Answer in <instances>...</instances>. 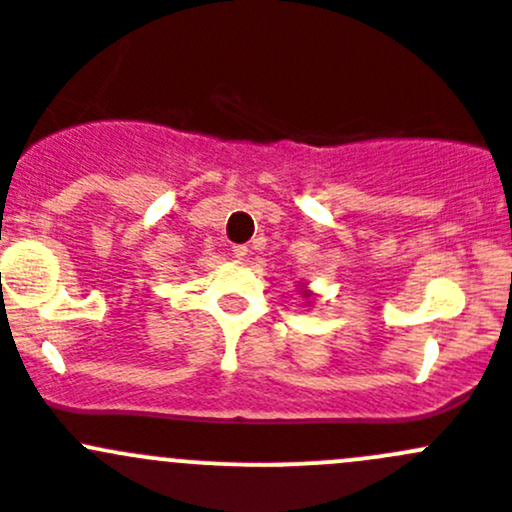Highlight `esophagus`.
Masks as SVG:
<instances>
[{
  "mask_svg": "<svg viewBox=\"0 0 512 512\" xmlns=\"http://www.w3.org/2000/svg\"><path fill=\"white\" fill-rule=\"evenodd\" d=\"M245 255H247V247L245 245H234L232 247V257H234V260H245Z\"/></svg>",
  "mask_w": 512,
  "mask_h": 512,
  "instance_id": "esophagus-1",
  "label": "esophagus"
}]
</instances>
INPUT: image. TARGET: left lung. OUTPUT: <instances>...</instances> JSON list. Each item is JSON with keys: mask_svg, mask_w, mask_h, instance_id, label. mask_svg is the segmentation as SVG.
I'll use <instances>...</instances> for the list:
<instances>
[{"mask_svg": "<svg viewBox=\"0 0 512 512\" xmlns=\"http://www.w3.org/2000/svg\"><path fill=\"white\" fill-rule=\"evenodd\" d=\"M300 293H303L305 298H310V295H313V293H310V290H300Z\"/></svg>", "mask_w": 512, "mask_h": 512, "instance_id": "obj_1", "label": "left lung"}]
</instances>
